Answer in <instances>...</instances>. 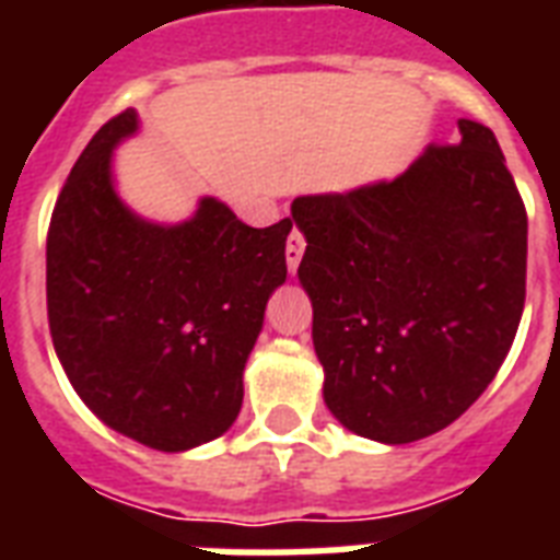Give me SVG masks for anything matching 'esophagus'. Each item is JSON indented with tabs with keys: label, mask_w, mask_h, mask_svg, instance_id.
Segmentation results:
<instances>
[{
	"label": "esophagus",
	"mask_w": 560,
	"mask_h": 560,
	"mask_svg": "<svg viewBox=\"0 0 560 560\" xmlns=\"http://www.w3.org/2000/svg\"><path fill=\"white\" fill-rule=\"evenodd\" d=\"M302 253H305V237H302V232H296V229H293V232L288 235V246H284V261H288L290 272L299 270Z\"/></svg>",
	"instance_id": "34e87169"
}]
</instances>
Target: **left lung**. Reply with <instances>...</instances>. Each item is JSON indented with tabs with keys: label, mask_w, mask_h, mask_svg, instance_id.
Instances as JSON below:
<instances>
[{
	"label": "left lung",
	"mask_w": 560,
	"mask_h": 560,
	"mask_svg": "<svg viewBox=\"0 0 560 560\" xmlns=\"http://www.w3.org/2000/svg\"><path fill=\"white\" fill-rule=\"evenodd\" d=\"M404 174L296 197L323 398L346 430L409 444L494 381L526 299V209L488 127Z\"/></svg>",
	"instance_id": "left-lung-1"
}]
</instances>
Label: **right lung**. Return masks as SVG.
<instances>
[{
	"label": "right lung",
	"mask_w": 560,
	"mask_h": 560,
	"mask_svg": "<svg viewBox=\"0 0 560 560\" xmlns=\"http://www.w3.org/2000/svg\"><path fill=\"white\" fill-rule=\"evenodd\" d=\"M136 133V109L109 118L57 197L48 328L66 377L104 424L183 453L235 424L264 311L288 279L293 220L253 229L218 197H200L179 223L142 218L113 174V153Z\"/></svg>",
	"instance_id": "right-lung-1"
}]
</instances>
